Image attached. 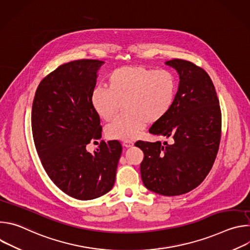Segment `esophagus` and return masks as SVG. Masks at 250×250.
Masks as SVG:
<instances>
[{"mask_svg": "<svg viewBox=\"0 0 250 250\" xmlns=\"http://www.w3.org/2000/svg\"><path fill=\"white\" fill-rule=\"evenodd\" d=\"M123 146H124L125 147H130V146H133V142H132L131 140H125V141L123 142Z\"/></svg>", "mask_w": 250, "mask_h": 250, "instance_id": "1", "label": "esophagus"}]
</instances>
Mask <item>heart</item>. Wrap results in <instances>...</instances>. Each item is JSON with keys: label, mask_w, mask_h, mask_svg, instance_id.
Masks as SVG:
<instances>
[{"label": "heart", "mask_w": 250, "mask_h": 250, "mask_svg": "<svg viewBox=\"0 0 250 250\" xmlns=\"http://www.w3.org/2000/svg\"><path fill=\"white\" fill-rule=\"evenodd\" d=\"M106 86L91 93V105L103 121H110L123 104L124 115L105 127L110 139L130 140L146 126L162 120L171 110L177 92L175 76L168 70L146 66H123L106 78Z\"/></svg>", "instance_id": "heart-1"}]
</instances>
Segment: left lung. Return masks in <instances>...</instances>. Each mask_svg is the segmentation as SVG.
Returning <instances> with one entry per match:
<instances>
[{
  "mask_svg": "<svg viewBox=\"0 0 250 250\" xmlns=\"http://www.w3.org/2000/svg\"><path fill=\"white\" fill-rule=\"evenodd\" d=\"M180 82L170 112L149 128L171 144L138 140L144 151L140 163L145 186L163 196H178L197 188L216 160L222 135V112L215 86L196 64L173 59Z\"/></svg>",
  "mask_w": 250,
  "mask_h": 250,
  "instance_id": "8db88e82",
  "label": "left lung"
}]
</instances>
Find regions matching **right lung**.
<instances>
[{
    "label": "right lung",
    "instance_id": "add662e5",
    "mask_svg": "<svg viewBox=\"0 0 250 250\" xmlns=\"http://www.w3.org/2000/svg\"><path fill=\"white\" fill-rule=\"evenodd\" d=\"M103 63L80 59L60 65L42 80L32 103L31 129L41 162L51 181L78 200L111 191L123 150L118 140H102L93 154L86 149L102 136L90 99Z\"/></svg>",
    "mask_w": 250,
    "mask_h": 250
}]
</instances>
